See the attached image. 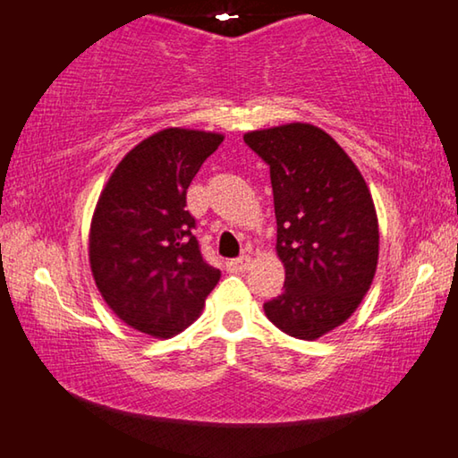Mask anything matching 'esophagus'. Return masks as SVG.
Masks as SVG:
<instances>
[{
    "label": "esophagus",
    "mask_w": 458,
    "mask_h": 458,
    "mask_svg": "<svg viewBox=\"0 0 458 458\" xmlns=\"http://www.w3.org/2000/svg\"><path fill=\"white\" fill-rule=\"evenodd\" d=\"M249 267H250V257H249V255H242V257H238V259H232V261L226 263V269H228L230 273H242V271H247Z\"/></svg>",
    "instance_id": "esophagus-1"
}]
</instances>
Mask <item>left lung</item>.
I'll return each instance as SVG.
<instances>
[{
	"label": "left lung",
	"instance_id": "left-lung-1",
	"mask_svg": "<svg viewBox=\"0 0 458 458\" xmlns=\"http://www.w3.org/2000/svg\"><path fill=\"white\" fill-rule=\"evenodd\" d=\"M244 143L267 162L285 282L263 304L277 329L318 339L344 325L370 290L378 217L364 176L344 148L310 123L259 129Z\"/></svg>",
	"mask_w": 458,
	"mask_h": 458
}]
</instances>
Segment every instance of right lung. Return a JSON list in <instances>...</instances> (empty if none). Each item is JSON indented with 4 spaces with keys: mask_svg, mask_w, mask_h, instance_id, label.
I'll use <instances>...</instances> for the list:
<instances>
[{
    "mask_svg": "<svg viewBox=\"0 0 458 458\" xmlns=\"http://www.w3.org/2000/svg\"><path fill=\"white\" fill-rule=\"evenodd\" d=\"M222 141V133L162 129L127 152L98 197L88 247L94 282L108 309L146 335L187 329L220 282L185 206L191 181Z\"/></svg>",
    "mask_w": 458,
    "mask_h": 458,
    "instance_id": "obj_1",
    "label": "right lung"
}]
</instances>
